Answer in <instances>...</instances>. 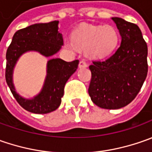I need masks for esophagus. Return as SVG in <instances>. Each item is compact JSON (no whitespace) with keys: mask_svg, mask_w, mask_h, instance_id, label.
I'll return each mask as SVG.
<instances>
[{"mask_svg":"<svg viewBox=\"0 0 152 152\" xmlns=\"http://www.w3.org/2000/svg\"><path fill=\"white\" fill-rule=\"evenodd\" d=\"M79 67H87V63H86V61H85V60H81V61H79Z\"/></svg>","mask_w":152,"mask_h":152,"instance_id":"34e87169","label":"esophagus"}]
</instances>
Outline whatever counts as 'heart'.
Segmentation results:
<instances>
[{
    "label": "heart",
    "mask_w": 152,
    "mask_h": 152,
    "mask_svg": "<svg viewBox=\"0 0 152 152\" xmlns=\"http://www.w3.org/2000/svg\"><path fill=\"white\" fill-rule=\"evenodd\" d=\"M72 41L67 42L70 47L85 48L91 57L102 58L112 54L116 50L119 35L117 29L111 25H81L72 35Z\"/></svg>",
    "instance_id": "b5f03b06"
}]
</instances>
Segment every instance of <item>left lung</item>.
<instances>
[{"instance_id": "obj_1", "label": "left lung", "mask_w": 152, "mask_h": 152, "mask_svg": "<svg viewBox=\"0 0 152 152\" xmlns=\"http://www.w3.org/2000/svg\"><path fill=\"white\" fill-rule=\"evenodd\" d=\"M119 30L118 49L105 60L90 65L89 95L99 107L118 109L129 104L140 92L147 76V44L140 28L120 18H112Z\"/></svg>"}]
</instances>
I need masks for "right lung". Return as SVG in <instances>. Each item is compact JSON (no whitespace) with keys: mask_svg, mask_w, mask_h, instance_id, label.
Listing matches in <instances>:
<instances>
[{"mask_svg":"<svg viewBox=\"0 0 152 152\" xmlns=\"http://www.w3.org/2000/svg\"><path fill=\"white\" fill-rule=\"evenodd\" d=\"M59 21L35 23L18 30L7 50L6 81L12 94L23 108L33 113H51L61 105L64 86L78 68L79 60L67 62L60 58H53L47 64V76L44 87L32 100L24 99L15 91L12 84V70L16 61L28 50H37L45 56L56 54L63 45L61 34L58 32Z\"/></svg>","mask_w":152,"mask_h":152,"instance_id":"add662e5","label":"right lung"}]
</instances>
